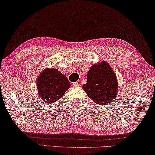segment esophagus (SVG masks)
Listing matches in <instances>:
<instances>
[{
	"mask_svg": "<svg viewBox=\"0 0 155 155\" xmlns=\"http://www.w3.org/2000/svg\"><path fill=\"white\" fill-rule=\"evenodd\" d=\"M73 86H74V87H80V82H75L73 84Z\"/></svg>",
	"mask_w": 155,
	"mask_h": 155,
	"instance_id": "34e87169",
	"label": "esophagus"
}]
</instances>
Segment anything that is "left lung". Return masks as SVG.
<instances>
[{
	"instance_id": "obj_1",
	"label": "left lung",
	"mask_w": 155,
	"mask_h": 155,
	"mask_svg": "<svg viewBox=\"0 0 155 155\" xmlns=\"http://www.w3.org/2000/svg\"><path fill=\"white\" fill-rule=\"evenodd\" d=\"M87 82L83 89L97 104L107 105L117 96L118 80L111 66L106 61L91 66L88 71Z\"/></svg>"
}]
</instances>
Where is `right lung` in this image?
Returning <instances> with one entry per match:
<instances>
[{
  "mask_svg": "<svg viewBox=\"0 0 155 155\" xmlns=\"http://www.w3.org/2000/svg\"><path fill=\"white\" fill-rule=\"evenodd\" d=\"M70 87L67 78L56 68H45L37 80L39 96L48 104L60 99Z\"/></svg>",
  "mask_w": 155,
  "mask_h": 155,
  "instance_id": "right-lung-1",
  "label": "right lung"
}]
</instances>
